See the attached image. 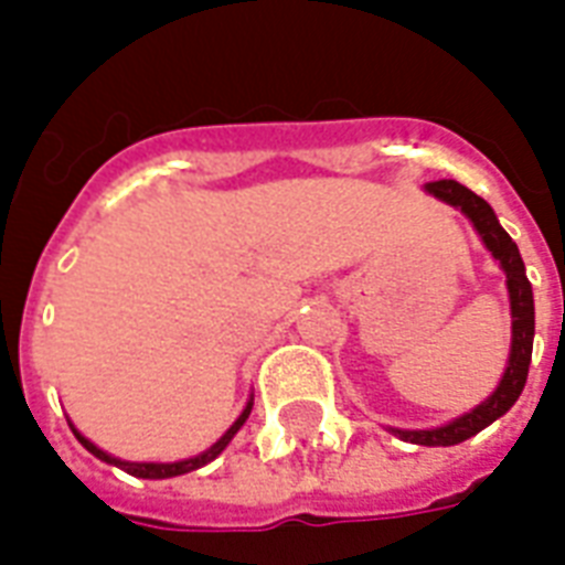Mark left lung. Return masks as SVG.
Here are the masks:
<instances>
[{
	"label": "left lung",
	"instance_id": "8db88e82",
	"mask_svg": "<svg viewBox=\"0 0 565 565\" xmlns=\"http://www.w3.org/2000/svg\"><path fill=\"white\" fill-rule=\"evenodd\" d=\"M426 192L436 195L438 201L462 210L471 218L473 231L480 234L483 245L492 252V257L501 264L503 275H507V290H510V311H512V347H510V361L503 370L501 382L494 387L492 394L473 406L471 412H465L462 417H456L450 424L436 426V429H394L391 433L399 436L403 441L412 445H426V447H450L459 441H468L477 436L480 429L494 424L498 417H503L515 406V399L522 397L524 382H527V367H531V352H533V290L524 273V260L519 254V245L512 243V236L507 234L498 222V215L483 198L473 195L471 189L456 183V180H436V183H426Z\"/></svg>",
	"mask_w": 565,
	"mask_h": 565
}]
</instances>
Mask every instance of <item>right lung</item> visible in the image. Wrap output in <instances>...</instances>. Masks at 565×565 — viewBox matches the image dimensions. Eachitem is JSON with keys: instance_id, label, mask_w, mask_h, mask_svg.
<instances>
[{"instance_id": "right-lung-1", "label": "right lung", "mask_w": 565, "mask_h": 565, "mask_svg": "<svg viewBox=\"0 0 565 565\" xmlns=\"http://www.w3.org/2000/svg\"><path fill=\"white\" fill-rule=\"evenodd\" d=\"M252 406H254V403H252V399H248V406L243 408V415L236 417L234 426H231L225 436L218 438V441H215V445L210 447V450L192 456V459H180V462H124V459H118V456H109V454H106V450H100V447L94 445V441H88V438L82 436L79 429H76V426H73V424H71V429H73V436L79 438V445L85 447L88 454L97 456V459H103V462L118 465L120 471L132 473V477H141V480H168V477H180V473H189V471H195V468H204L206 462H213L215 456L222 454V450H225V447L231 445V438H234L236 433H239V426H243L245 420H248V415H252Z\"/></svg>"}]
</instances>
